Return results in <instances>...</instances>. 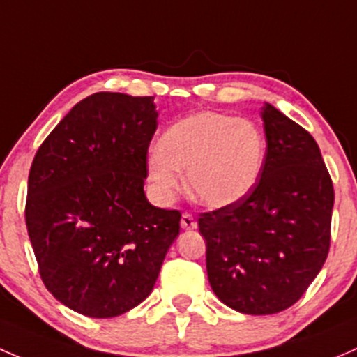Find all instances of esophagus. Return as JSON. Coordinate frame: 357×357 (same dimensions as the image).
Here are the masks:
<instances>
[{"label": "esophagus", "mask_w": 357, "mask_h": 357, "mask_svg": "<svg viewBox=\"0 0 357 357\" xmlns=\"http://www.w3.org/2000/svg\"><path fill=\"white\" fill-rule=\"evenodd\" d=\"M180 225H182L183 230H194L197 227V222L190 213H183L182 218H180Z\"/></svg>", "instance_id": "34e87169"}]
</instances>
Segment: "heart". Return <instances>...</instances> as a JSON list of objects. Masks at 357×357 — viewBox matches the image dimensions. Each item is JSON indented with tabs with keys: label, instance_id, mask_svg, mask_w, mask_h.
Here are the masks:
<instances>
[{
	"label": "heart",
	"instance_id": "obj_1",
	"mask_svg": "<svg viewBox=\"0 0 357 357\" xmlns=\"http://www.w3.org/2000/svg\"><path fill=\"white\" fill-rule=\"evenodd\" d=\"M266 142L255 123L218 112H199L172 125L161 149L148 158L151 182L165 196L182 185L187 172L190 192L201 204L225 208L244 199L263 170Z\"/></svg>",
	"mask_w": 357,
	"mask_h": 357
}]
</instances>
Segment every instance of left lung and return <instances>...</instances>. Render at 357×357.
<instances>
[{"mask_svg":"<svg viewBox=\"0 0 357 357\" xmlns=\"http://www.w3.org/2000/svg\"><path fill=\"white\" fill-rule=\"evenodd\" d=\"M266 154L242 201L201 213L213 292L244 314H275L296 304L330 249L333 183L313 135L264 105Z\"/></svg>","mask_w":357,"mask_h":357,"instance_id":"1","label":"left lung"}]
</instances>
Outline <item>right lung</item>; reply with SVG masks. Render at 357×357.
<instances>
[{"instance_id":"add662e5","label":"right lung","mask_w":357,"mask_h":357,"mask_svg":"<svg viewBox=\"0 0 357 357\" xmlns=\"http://www.w3.org/2000/svg\"><path fill=\"white\" fill-rule=\"evenodd\" d=\"M153 96L96 93L77 102L36 153L25 223L39 273L61 304L91 318L151 294L180 211L144 194L158 127Z\"/></svg>"}]
</instances>
